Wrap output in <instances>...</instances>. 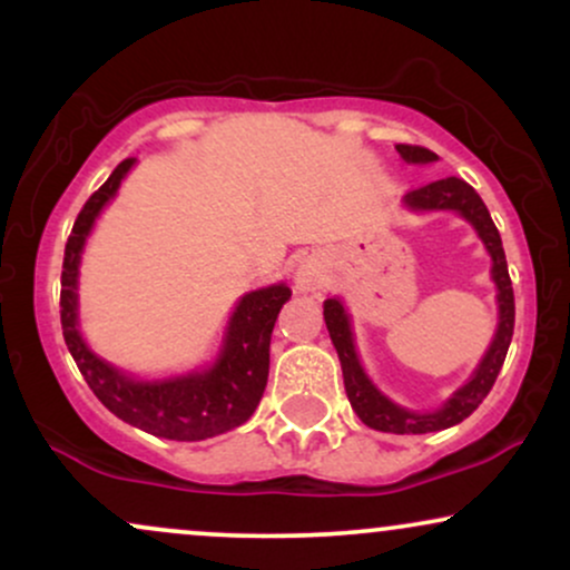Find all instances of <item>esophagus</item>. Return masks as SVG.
<instances>
[{
    "mask_svg": "<svg viewBox=\"0 0 570 570\" xmlns=\"http://www.w3.org/2000/svg\"><path fill=\"white\" fill-rule=\"evenodd\" d=\"M326 284V267L318 257L299 259L297 271H294V286L303 294H318Z\"/></svg>",
    "mask_w": 570,
    "mask_h": 570,
    "instance_id": "obj_1",
    "label": "esophagus"
}]
</instances>
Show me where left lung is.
<instances>
[{"instance_id": "8db88e82", "label": "left lung", "mask_w": 570, "mask_h": 570, "mask_svg": "<svg viewBox=\"0 0 570 570\" xmlns=\"http://www.w3.org/2000/svg\"><path fill=\"white\" fill-rule=\"evenodd\" d=\"M396 153L402 155L404 163H415V166H429L436 163L431 149L423 147H410V144H396ZM404 208L415 214H429V212H453L463 222L474 227L476 238L485 246L490 257V281L495 284V307H499V324H495V335L490 340L488 351L482 353L480 364H476L469 381H463L458 389L450 394L440 407L434 410H410L394 402L391 396H385L377 389L375 381L364 370L362 358L356 351V335H353V318L348 307L340 297L324 299V322L330 330L332 345H335L340 367H343V383L345 394L353 412L362 417L364 426L385 431V434H429V431H442L450 426H458L461 421H466L472 412L480 407L482 399L490 394L495 377L503 367V358H507L509 343H512L514 332V292L512 281H509L507 271V254H503L501 235L495 230L493 219H490L488 206L482 203L480 195L474 193L472 185H466L463 179L448 176V179L431 181V185L412 189L404 195Z\"/></svg>"}]
</instances>
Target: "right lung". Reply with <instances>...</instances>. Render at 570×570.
Returning a JSON list of instances; mask_svg holds the SVG:
<instances>
[{
    "label": "right lung",
    "instance_id": "obj_1",
    "mask_svg": "<svg viewBox=\"0 0 570 570\" xmlns=\"http://www.w3.org/2000/svg\"><path fill=\"white\" fill-rule=\"evenodd\" d=\"M134 158L122 160L112 176L90 195L77 217L63 252L61 326L71 358L90 391L120 421L153 436L176 442H200L238 429L257 410L271 370V335L292 289L278 284L259 286L238 297L227 318L222 343L212 362L187 372L139 377L117 367L85 343L80 332V265L98 217L115 200Z\"/></svg>",
    "mask_w": 570,
    "mask_h": 570
}]
</instances>
